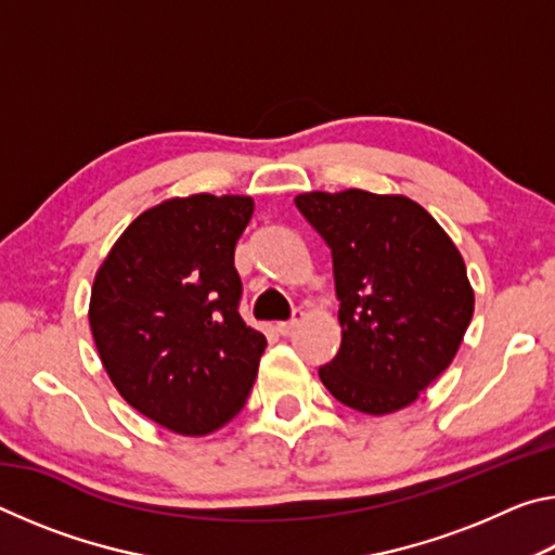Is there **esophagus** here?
<instances>
[{
    "instance_id": "obj_1",
    "label": "esophagus",
    "mask_w": 555,
    "mask_h": 555,
    "mask_svg": "<svg viewBox=\"0 0 555 555\" xmlns=\"http://www.w3.org/2000/svg\"><path fill=\"white\" fill-rule=\"evenodd\" d=\"M300 321H304V311H300V308H296L294 315H291V321H281V323H276V333H279V335H291V333L296 331Z\"/></svg>"
}]
</instances>
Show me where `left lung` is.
Instances as JSON below:
<instances>
[{
  "mask_svg": "<svg viewBox=\"0 0 555 555\" xmlns=\"http://www.w3.org/2000/svg\"><path fill=\"white\" fill-rule=\"evenodd\" d=\"M296 208L333 255L343 343L318 374L354 411L384 416L453 362L475 311L453 240L406 195L300 193Z\"/></svg>",
  "mask_w": 555,
  "mask_h": 555,
  "instance_id": "left-lung-1",
  "label": "left lung"
}]
</instances>
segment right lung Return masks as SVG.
Returning a JSON list of instances; mask_svg holds the SVG:
<instances>
[{"instance_id":"right-lung-1","label":"right lung","mask_w":555,"mask_h":555,"mask_svg":"<svg viewBox=\"0 0 555 555\" xmlns=\"http://www.w3.org/2000/svg\"><path fill=\"white\" fill-rule=\"evenodd\" d=\"M249 195L164 201L129 224L95 274L90 331L129 406L173 434L205 436L237 413L267 337L240 315L234 247Z\"/></svg>"}]
</instances>
